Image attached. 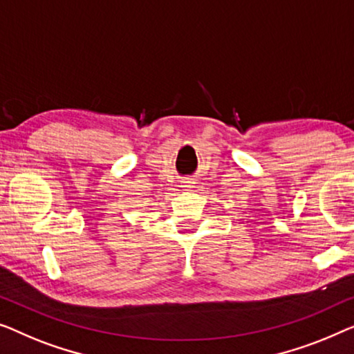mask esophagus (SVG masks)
Here are the masks:
<instances>
[{
	"label": "esophagus",
	"instance_id": "obj_1",
	"mask_svg": "<svg viewBox=\"0 0 354 354\" xmlns=\"http://www.w3.org/2000/svg\"><path fill=\"white\" fill-rule=\"evenodd\" d=\"M192 184H194V183L191 181V179H184V181L181 183V186H183V187H191Z\"/></svg>",
	"mask_w": 354,
	"mask_h": 354
}]
</instances>
